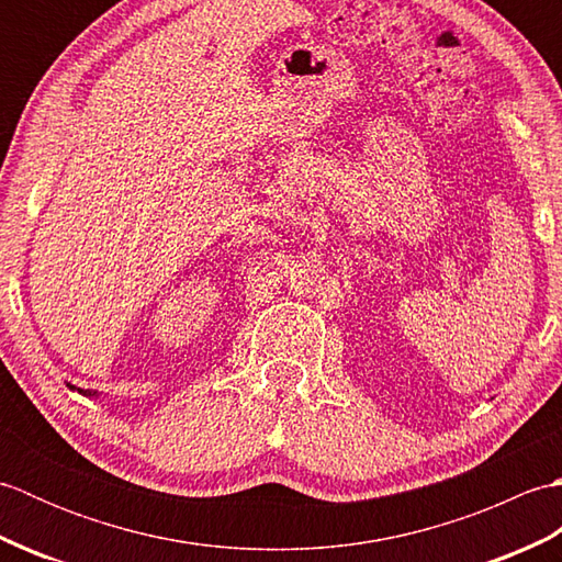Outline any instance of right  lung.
<instances>
[{
  "label": "right lung",
  "mask_w": 562,
  "mask_h": 562,
  "mask_svg": "<svg viewBox=\"0 0 562 562\" xmlns=\"http://www.w3.org/2000/svg\"><path fill=\"white\" fill-rule=\"evenodd\" d=\"M67 386H69V389H75L71 384H67ZM77 391H79V393H83V396H91V391H83V389H77Z\"/></svg>",
  "instance_id": "obj_1"
}]
</instances>
